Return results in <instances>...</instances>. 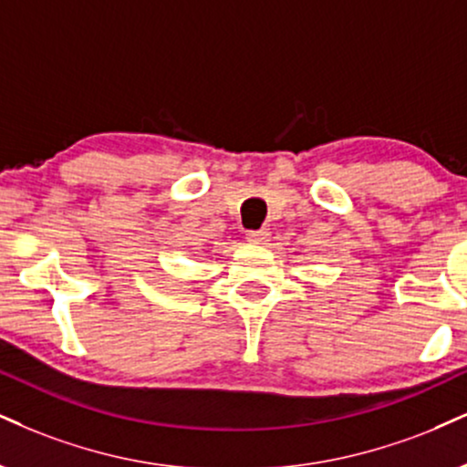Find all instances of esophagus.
I'll return each mask as SVG.
<instances>
[{
    "label": "esophagus",
    "mask_w": 467,
    "mask_h": 467,
    "mask_svg": "<svg viewBox=\"0 0 467 467\" xmlns=\"http://www.w3.org/2000/svg\"><path fill=\"white\" fill-rule=\"evenodd\" d=\"M267 239H269V230L267 228L248 230V241H252V244H265Z\"/></svg>",
    "instance_id": "1"
}]
</instances>
